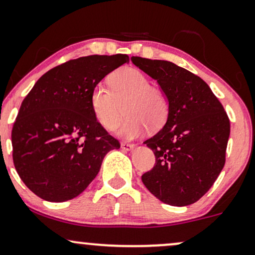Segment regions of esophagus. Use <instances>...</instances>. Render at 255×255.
I'll list each match as a JSON object with an SVG mask.
<instances>
[{"instance_id":"esophagus-1","label":"esophagus","mask_w":255,"mask_h":255,"mask_svg":"<svg viewBox=\"0 0 255 255\" xmlns=\"http://www.w3.org/2000/svg\"><path fill=\"white\" fill-rule=\"evenodd\" d=\"M134 146H135V144H133V143H128V142H122V143H121V148H122V149H124V150H130V149H133Z\"/></svg>"}]
</instances>
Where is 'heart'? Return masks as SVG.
Listing matches in <instances>:
<instances>
[{"instance_id": "heart-1", "label": "heart", "mask_w": 255, "mask_h": 255, "mask_svg": "<svg viewBox=\"0 0 255 255\" xmlns=\"http://www.w3.org/2000/svg\"><path fill=\"white\" fill-rule=\"evenodd\" d=\"M122 106L127 115L118 133L131 138L148 127L159 130L169 117L168 96L150 79L136 68L124 67L109 76V88L98 83L90 92V107L96 120L107 130H113L122 118Z\"/></svg>"}]
</instances>
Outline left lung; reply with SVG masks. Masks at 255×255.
I'll return each mask as SVG.
<instances>
[{
    "label": "left lung",
    "mask_w": 255,
    "mask_h": 255,
    "mask_svg": "<svg viewBox=\"0 0 255 255\" xmlns=\"http://www.w3.org/2000/svg\"><path fill=\"white\" fill-rule=\"evenodd\" d=\"M131 62L156 80L169 100V117L144 143L155 165L141 176L154 196L188 206L213 186L226 161L231 125L221 102L201 77L169 61L133 56Z\"/></svg>",
    "instance_id": "1"
}]
</instances>
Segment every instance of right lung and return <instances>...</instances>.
I'll return each instance as SVG.
<instances>
[{
  "instance_id": "1",
  "label": "right lung",
  "mask_w": 255,
  "mask_h": 255,
  "mask_svg": "<svg viewBox=\"0 0 255 255\" xmlns=\"http://www.w3.org/2000/svg\"><path fill=\"white\" fill-rule=\"evenodd\" d=\"M126 54L90 55L48 70L25 96L11 130L12 161L24 185L51 202L74 199L120 142L100 125L90 92L127 63Z\"/></svg>"
}]
</instances>
